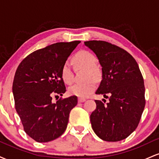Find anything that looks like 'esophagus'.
I'll return each instance as SVG.
<instances>
[{
    "label": "esophagus",
    "instance_id": "obj_1",
    "mask_svg": "<svg viewBox=\"0 0 159 159\" xmlns=\"http://www.w3.org/2000/svg\"><path fill=\"white\" fill-rule=\"evenodd\" d=\"M85 101H86L85 98H78V102H85Z\"/></svg>",
    "mask_w": 159,
    "mask_h": 159
}]
</instances>
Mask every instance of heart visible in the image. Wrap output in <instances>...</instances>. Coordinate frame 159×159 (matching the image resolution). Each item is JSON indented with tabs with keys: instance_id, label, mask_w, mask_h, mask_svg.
Masks as SVG:
<instances>
[{
	"instance_id": "obj_1",
	"label": "heart",
	"mask_w": 159,
	"mask_h": 159,
	"mask_svg": "<svg viewBox=\"0 0 159 159\" xmlns=\"http://www.w3.org/2000/svg\"><path fill=\"white\" fill-rule=\"evenodd\" d=\"M75 67L85 69L84 79L85 81L75 84L69 88V93L80 98L89 96L96 89V81L102 78V71L96 65V59L92 53L88 51L81 50L75 54L72 59ZM61 77L66 84H71L73 82V73L68 63H64L61 68Z\"/></svg>"
}]
</instances>
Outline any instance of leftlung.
Here are the masks:
<instances>
[{"instance_id":"8db88e82","label":"left lung","mask_w":159,"mask_h":159,"mask_svg":"<svg viewBox=\"0 0 159 159\" xmlns=\"http://www.w3.org/2000/svg\"><path fill=\"white\" fill-rule=\"evenodd\" d=\"M97 56L102 80L96 94L103 95L106 104L95 100L90 115L92 129L102 140L120 141L138 127L145 107L143 78L134 58L117 45L102 40L84 42Z\"/></svg>"}]
</instances>
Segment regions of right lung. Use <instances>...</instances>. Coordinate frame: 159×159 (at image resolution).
<instances>
[{
  "label": "right lung",
  "mask_w": 159,
  "mask_h": 159,
  "mask_svg": "<svg viewBox=\"0 0 159 159\" xmlns=\"http://www.w3.org/2000/svg\"><path fill=\"white\" fill-rule=\"evenodd\" d=\"M81 43H57L27 55L18 66L12 84L16 110L24 130L39 143L52 141L66 129L70 111L78 104L75 96L52 102L54 96L66 91L61 68Z\"/></svg>",
  "instance_id": "obj_1"
}]
</instances>
